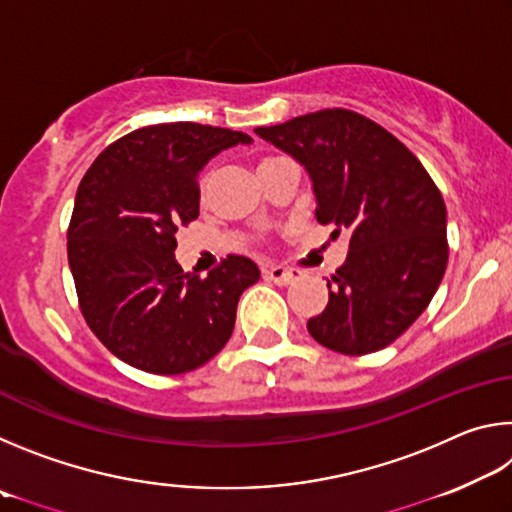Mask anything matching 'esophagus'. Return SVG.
Returning a JSON list of instances; mask_svg holds the SVG:
<instances>
[{"label":"esophagus","mask_w":512,"mask_h":512,"mask_svg":"<svg viewBox=\"0 0 512 512\" xmlns=\"http://www.w3.org/2000/svg\"><path fill=\"white\" fill-rule=\"evenodd\" d=\"M264 275L266 280H271L275 284H293L296 280H300V271H296V268H287V266H266L264 268Z\"/></svg>","instance_id":"1"}]
</instances>
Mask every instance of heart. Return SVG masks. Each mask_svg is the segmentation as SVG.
Segmentation results:
<instances>
[{
  "label": "heart",
  "instance_id": "obj_1",
  "mask_svg": "<svg viewBox=\"0 0 512 512\" xmlns=\"http://www.w3.org/2000/svg\"><path fill=\"white\" fill-rule=\"evenodd\" d=\"M264 162H266V160H264ZM205 187H207V176L201 178V192H205Z\"/></svg>",
  "mask_w": 512,
  "mask_h": 512
}]
</instances>
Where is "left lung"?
I'll list each match as a JSON object with an SVG mask.
<instances>
[{"mask_svg": "<svg viewBox=\"0 0 512 512\" xmlns=\"http://www.w3.org/2000/svg\"><path fill=\"white\" fill-rule=\"evenodd\" d=\"M255 133L305 167L318 223L350 230V253L327 280L329 302L309 318V334L341 354L391 345L427 309L447 268V210L427 169L352 110L311 112Z\"/></svg>", "mask_w": 512, "mask_h": 512, "instance_id": "left-lung-1", "label": "left lung"}]
</instances>
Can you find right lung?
Returning <instances> with one entry per match:
<instances>
[{
    "label": "right lung",
    "mask_w": 512,
    "mask_h": 512,
    "mask_svg": "<svg viewBox=\"0 0 512 512\" xmlns=\"http://www.w3.org/2000/svg\"><path fill=\"white\" fill-rule=\"evenodd\" d=\"M237 144L253 137L192 121L146 126L110 144L81 180L69 268L90 329L128 366L183 375L210 361L235 329L257 264L230 255L201 277L185 273L173 250L180 225L198 216V173Z\"/></svg>",
    "instance_id": "add662e5"
}]
</instances>
